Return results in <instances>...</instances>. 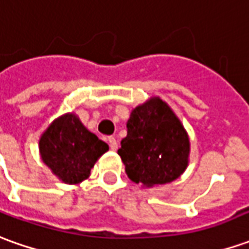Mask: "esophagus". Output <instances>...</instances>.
I'll return each instance as SVG.
<instances>
[{
  "label": "esophagus",
  "instance_id": "esophagus-1",
  "mask_svg": "<svg viewBox=\"0 0 249 249\" xmlns=\"http://www.w3.org/2000/svg\"><path fill=\"white\" fill-rule=\"evenodd\" d=\"M107 142H109V146H110L111 150L116 151V150H117V140L113 138V136H109V138H107Z\"/></svg>",
  "mask_w": 249,
  "mask_h": 249
}]
</instances>
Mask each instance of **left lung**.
<instances>
[{
  "label": "left lung",
  "mask_w": 249,
  "mask_h": 249,
  "mask_svg": "<svg viewBox=\"0 0 249 249\" xmlns=\"http://www.w3.org/2000/svg\"><path fill=\"white\" fill-rule=\"evenodd\" d=\"M191 143L180 118L160 96L131 111L118 155L129 180L151 188L178 178L188 166Z\"/></svg>",
  "instance_id": "8db88e82"
}]
</instances>
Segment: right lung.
Segmentation results:
<instances>
[{
    "mask_svg": "<svg viewBox=\"0 0 249 249\" xmlns=\"http://www.w3.org/2000/svg\"><path fill=\"white\" fill-rule=\"evenodd\" d=\"M109 146L89 132L75 113L55 118L39 139L43 163L65 184H79L89 178L91 169Z\"/></svg>",
    "mask_w": 249,
    "mask_h": 249,
    "instance_id": "right-lung-1",
    "label": "right lung"
}]
</instances>
